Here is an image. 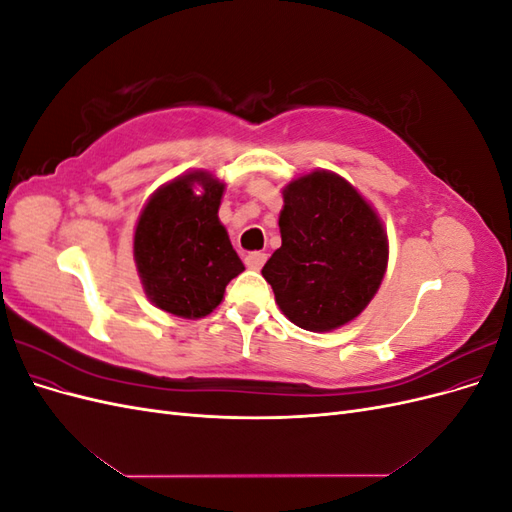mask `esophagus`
I'll return each instance as SVG.
<instances>
[{"mask_svg": "<svg viewBox=\"0 0 512 512\" xmlns=\"http://www.w3.org/2000/svg\"><path fill=\"white\" fill-rule=\"evenodd\" d=\"M265 262H267V254H262V252H252V254H247V256H245V265H247V269L260 271V269H262V265H265Z\"/></svg>", "mask_w": 512, "mask_h": 512, "instance_id": "obj_1", "label": "esophagus"}]
</instances>
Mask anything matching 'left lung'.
Segmentation results:
<instances>
[{
    "mask_svg": "<svg viewBox=\"0 0 512 512\" xmlns=\"http://www.w3.org/2000/svg\"><path fill=\"white\" fill-rule=\"evenodd\" d=\"M282 247L262 267L284 316L333 331L359 316L386 271V232L363 196L327 170L286 185Z\"/></svg>",
    "mask_w": 512,
    "mask_h": 512,
    "instance_id": "1",
    "label": "left lung"
}]
</instances>
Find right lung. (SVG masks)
<instances>
[{"instance_id": "1", "label": "right lung", "mask_w": 512, "mask_h": 512, "mask_svg": "<svg viewBox=\"0 0 512 512\" xmlns=\"http://www.w3.org/2000/svg\"><path fill=\"white\" fill-rule=\"evenodd\" d=\"M204 192L196 195L193 183ZM224 185L207 173L170 181L151 196L134 232V260L151 303L181 318H203L245 267L218 209Z\"/></svg>"}]
</instances>
